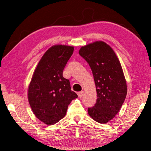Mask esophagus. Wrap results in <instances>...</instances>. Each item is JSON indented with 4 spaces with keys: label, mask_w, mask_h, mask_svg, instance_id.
Instances as JSON below:
<instances>
[{
    "label": "esophagus",
    "mask_w": 151,
    "mask_h": 151,
    "mask_svg": "<svg viewBox=\"0 0 151 151\" xmlns=\"http://www.w3.org/2000/svg\"><path fill=\"white\" fill-rule=\"evenodd\" d=\"M83 91H81V92H78V97L79 98H82L83 96Z\"/></svg>",
    "instance_id": "1"
}]
</instances>
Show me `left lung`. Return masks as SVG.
<instances>
[{
    "instance_id": "obj_1",
    "label": "left lung",
    "mask_w": 151,
    "mask_h": 151,
    "mask_svg": "<svg viewBox=\"0 0 151 151\" xmlns=\"http://www.w3.org/2000/svg\"><path fill=\"white\" fill-rule=\"evenodd\" d=\"M79 54L89 65L94 76L97 100L88 114L94 121L105 124L117 114L124 101L127 86L117 55L103 41L82 46Z\"/></svg>"
}]
</instances>
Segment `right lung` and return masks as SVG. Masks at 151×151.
<instances>
[{"label":"right lung","instance_id":"right-lung-1","mask_svg":"<svg viewBox=\"0 0 151 151\" xmlns=\"http://www.w3.org/2000/svg\"><path fill=\"white\" fill-rule=\"evenodd\" d=\"M74 50L73 46L55 45L42 57L28 90V99L36 117L47 125L59 122L66 114L68 105L78 98L71 91L63 70Z\"/></svg>","mask_w":151,"mask_h":151}]
</instances>
